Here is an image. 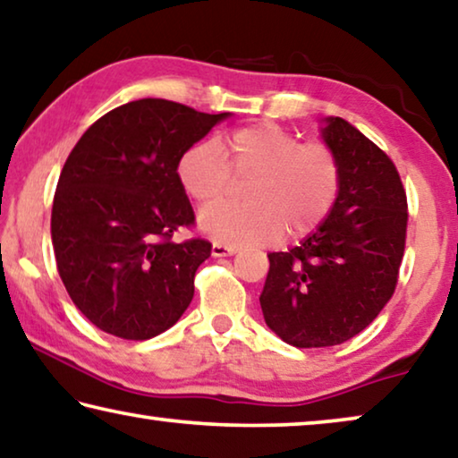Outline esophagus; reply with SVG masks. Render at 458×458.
Instances as JSON below:
<instances>
[{
    "mask_svg": "<svg viewBox=\"0 0 458 458\" xmlns=\"http://www.w3.org/2000/svg\"><path fill=\"white\" fill-rule=\"evenodd\" d=\"M238 249L232 247V244H222V242H214L211 244V255L214 257H230L234 255Z\"/></svg>",
    "mask_w": 458,
    "mask_h": 458,
    "instance_id": "obj_1",
    "label": "esophagus"
}]
</instances>
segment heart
<instances>
[{
    "label": "heart",
    "mask_w": 458,
    "mask_h": 458,
    "mask_svg": "<svg viewBox=\"0 0 458 458\" xmlns=\"http://www.w3.org/2000/svg\"><path fill=\"white\" fill-rule=\"evenodd\" d=\"M226 159L216 141L187 148L176 162L185 193L203 208L230 199L238 185L247 206H217L199 228L222 244H269L284 234L298 241L315 232L337 206L344 170L325 141H302L273 123L230 135Z\"/></svg>",
    "instance_id": "1"
}]
</instances>
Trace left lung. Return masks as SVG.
Listing matches in <instances>:
<instances>
[{"label":"left lung","mask_w":458,"mask_h":458,"mask_svg":"<svg viewBox=\"0 0 458 458\" xmlns=\"http://www.w3.org/2000/svg\"><path fill=\"white\" fill-rule=\"evenodd\" d=\"M344 182L331 216L288 252H271L265 323L294 347H331L364 331L397 288L407 236L399 170L341 117L327 119Z\"/></svg>","instance_id":"obj_1"}]
</instances>
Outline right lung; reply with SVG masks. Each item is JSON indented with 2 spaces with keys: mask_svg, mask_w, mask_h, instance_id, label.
<instances>
[{
  "mask_svg": "<svg viewBox=\"0 0 458 458\" xmlns=\"http://www.w3.org/2000/svg\"><path fill=\"white\" fill-rule=\"evenodd\" d=\"M226 117L133 100L92 123L67 156L51 214L55 261L73 304L100 331L152 339L187 310L211 242L174 241L195 224L176 162Z\"/></svg>",
  "mask_w": 458,
  "mask_h": 458,
  "instance_id": "1",
  "label": "right lung"
}]
</instances>
